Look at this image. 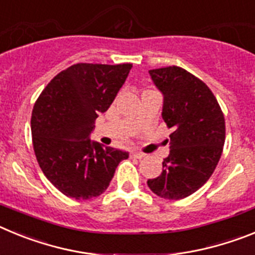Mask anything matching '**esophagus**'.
Masks as SVG:
<instances>
[{
    "label": "esophagus",
    "mask_w": 255,
    "mask_h": 255,
    "mask_svg": "<svg viewBox=\"0 0 255 255\" xmlns=\"http://www.w3.org/2000/svg\"><path fill=\"white\" fill-rule=\"evenodd\" d=\"M131 154H132V157H135V158H143L144 155H145L144 153H141V152H132Z\"/></svg>",
    "instance_id": "1"
}]
</instances>
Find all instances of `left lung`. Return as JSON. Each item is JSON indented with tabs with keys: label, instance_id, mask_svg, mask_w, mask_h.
Wrapping results in <instances>:
<instances>
[{
	"label": "left lung",
	"instance_id": "8db88e82",
	"mask_svg": "<svg viewBox=\"0 0 255 255\" xmlns=\"http://www.w3.org/2000/svg\"><path fill=\"white\" fill-rule=\"evenodd\" d=\"M163 94L162 119L173 131L170 154L162 173L147 181L164 199H182L208 181L222 154L225 117L212 91L200 79L179 66L149 70Z\"/></svg>",
	"mask_w": 255,
	"mask_h": 255
}]
</instances>
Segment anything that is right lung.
Returning <instances> with one entry per match:
<instances>
[{
  "mask_svg": "<svg viewBox=\"0 0 255 255\" xmlns=\"http://www.w3.org/2000/svg\"><path fill=\"white\" fill-rule=\"evenodd\" d=\"M131 64H76L52 79L31 112L35 157L55 188L74 199L105 193L129 153L91 140L94 121L114 102Z\"/></svg>",
  "mask_w": 255,
  "mask_h": 255,
  "instance_id": "right-lung-1",
  "label": "right lung"
}]
</instances>
